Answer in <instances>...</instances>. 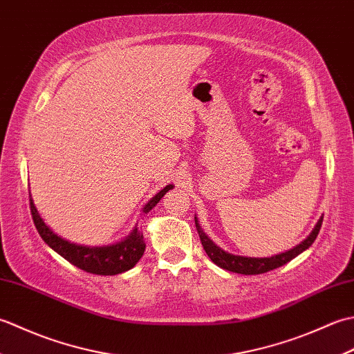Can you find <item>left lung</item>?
<instances>
[{
    "instance_id": "8db88e82",
    "label": "left lung",
    "mask_w": 354,
    "mask_h": 354,
    "mask_svg": "<svg viewBox=\"0 0 354 354\" xmlns=\"http://www.w3.org/2000/svg\"><path fill=\"white\" fill-rule=\"evenodd\" d=\"M194 223H196V230L198 234L201 237L202 246L207 252V255L214 265H217L222 269H227L230 272H236V274H243V275H255V274H265L268 270H272L275 268H280L286 263L290 261L292 259H295L297 255L301 254L303 251H306L309 248L315 239H317L318 232L321 230V223H322V216L319 217V221L315 225V228L312 230V232L307 236L301 243L293 246L292 250L272 255V257H243V255H236L223 251L221 246H217L212 239H209L204 230L201 228V225L198 222V217L194 216Z\"/></svg>"
}]
</instances>
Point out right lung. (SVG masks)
Segmentation results:
<instances>
[{
    "instance_id": "add662e5",
    "label": "right lung",
    "mask_w": 354,
    "mask_h": 354,
    "mask_svg": "<svg viewBox=\"0 0 354 354\" xmlns=\"http://www.w3.org/2000/svg\"><path fill=\"white\" fill-rule=\"evenodd\" d=\"M175 185H165L161 192H158L155 196L150 199L147 204L142 207V214H147L158 202L161 201L165 193L171 190ZM30 209H32V217L36 225V230L39 232L42 240L47 243L53 251L62 255L65 260H68L71 265L80 268L86 272L97 275H117L126 272L137 265L138 260L142 257L146 250L142 232L135 227L131 234L120 240L117 243L103 245V246H88L70 242L61 236H57L47 223L44 222L41 214L33 204L32 194H30Z\"/></svg>"
}]
</instances>
